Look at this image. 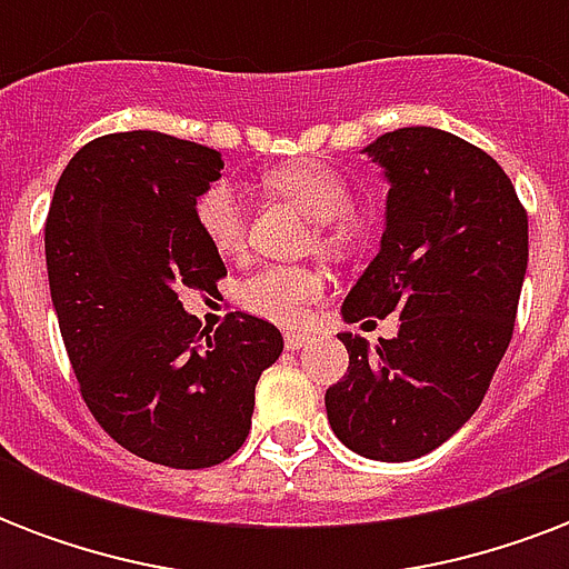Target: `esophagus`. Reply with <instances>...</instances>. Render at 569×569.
<instances>
[{"mask_svg":"<svg viewBox=\"0 0 569 569\" xmlns=\"http://www.w3.org/2000/svg\"><path fill=\"white\" fill-rule=\"evenodd\" d=\"M283 342H286V351H298V348H303L307 342H310V333H286Z\"/></svg>","mask_w":569,"mask_h":569,"instance_id":"obj_1","label":"esophagus"}]
</instances>
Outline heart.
Listing matches in <instances>:
<instances>
[{"label": "heart", "instance_id": "1", "mask_svg": "<svg viewBox=\"0 0 569 569\" xmlns=\"http://www.w3.org/2000/svg\"><path fill=\"white\" fill-rule=\"evenodd\" d=\"M262 182L319 221V241L325 248H342L355 239V194L337 168L319 159H295L268 168ZM194 221L223 259L241 257L248 239V214L232 182L214 180L197 194ZM325 274L312 266H259L239 283V303L259 319L292 328L307 319L312 303L325 295Z\"/></svg>", "mask_w": 569, "mask_h": 569}]
</instances>
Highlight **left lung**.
Instances as JSON below:
<instances>
[{
    "mask_svg": "<svg viewBox=\"0 0 569 569\" xmlns=\"http://www.w3.org/2000/svg\"><path fill=\"white\" fill-rule=\"evenodd\" d=\"M366 153L389 180L387 230L342 316L398 312V333L375 348L339 333L348 372L325 407L348 449L398 463L442 446L485 401L513 337L529 214L493 156L442 129H396Z\"/></svg>",
    "mask_w": 569,
    "mask_h": 569,
    "instance_id": "left-lung-1",
    "label": "left lung"
}]
</instances>
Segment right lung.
I'll use <instances>...</instances> for the list:
<instances>
[{"label":"right lung","mask_w":569,"mask_h":569,"mask_svg":"<svg viewBox=\"0 0 569 569\" xmlns=\"http://www.w3.org/2000/svg\"><path fill=\"white\" fill-rule=\"evenodd\" d=\"M218 150L162 132H111L70 159L49 203L47 274L84 405L123 449L206 469L250 433L253 389L283 351L248 312L200 328L182 292L227 277L194 221Z\"/></svg>","instance_id":"obj_1"}]
</instances>
